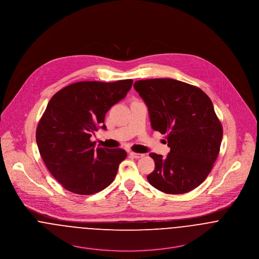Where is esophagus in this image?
<instances>
[{
    "label": "esophagus",
    "mask_w": 259,
    "mask_h": 259,
    "mask_svg": "<svg viewBox=\"0 0 259 259\" xmlns=\"http://www.w3.org/2000/svg\"><path fill=\"white\" fill-rule=\"evenodd\" d=\"M129 154H130L132 157H134V158H140V157L144 156V154H143V153H137V152H131Z\"/></svg>",
    "instance_id": "esophagus-1"
}]
</instances>
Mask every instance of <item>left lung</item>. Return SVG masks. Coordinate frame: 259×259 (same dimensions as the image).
Returning a JSON list of instances; mask_svg holds the SVG:
<instances>
[{"label": "left lung", "mask_w": 259, "mask_h": 259, "mask_svg": "<svg viewBox=\"0 0 259 259\" xmlns=\"http://www.w3.org/2000/svg\"><path fill=\"white\" fill-rule=\"evenodd\" d=\"M134 88L149 109L152 128L165 134L166 157L150 156L155 167L147 179L166 194H185L210 173L223 137V129L208 96L182 81L160 78L139 80Z\"/></svg>", "instance_id": "left-lung-1"}]
</instances>
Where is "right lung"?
Listing matches in <instances>:
<instances>
[{"label": "right lung", "instance_id": "right-lung-1", "mask_svg": "<svg viewBox=\"0 0 259 259\" xmlns=\"http://www.w3.org/2000/svg\"><path fill=\"white\" fill-rule=\"evenodd\" d=\"M133 80L70 84L50 100L36 130V142L47 168L67 191L93 195L109 186L127 153L96 148L92 134L107 129L108 109L121 101Z\"/></svg>", "mask_w": 259, "mask_h": 259}]
</instances>
